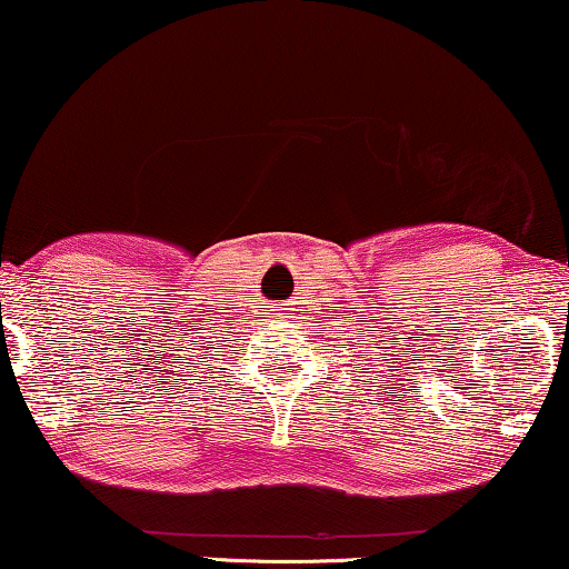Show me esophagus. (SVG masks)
<instances>
[{
    "mask_svg": "<svg viewBox=\"0 0 569 569\" xmlns=\"http://www.w3.org/2000/svg\"><path fill=\"white\" fill-rule=\"evenodd\" d=\"M284 310H287V308H274V313H271V316H277V318H282V316H287V313H284Z\"/></svg>",
    "mask_w": 569,
    "mask_h": 569,
    "instance_id": "obj_1",
    "label": "esophagus"
}]
</instances>
